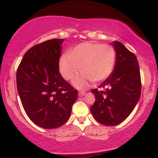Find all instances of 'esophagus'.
Instances as JSON below:
<instances>
[{
  "label": "esophagus",
  "mask_w": 158,
  "mask_h": 158,
  "mask_svg": "<svg viewBox=\"0 0 158 158\" xmlns=\"http://www.w3.org/2000/svg\"><path fill=\"white\" fill-rule=\"evenodd\" d=\"M85 94V92L84 91V90H80L79 92V95L81 96H81H84Z\"/></svg>",
  "instance_id": "obj_1"
}]
</instances>
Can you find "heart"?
I'll list each match as a JSON object with an SVG mask.
<instances>
[{"label":"heart","instance_id":"heart-1","mask_svg":"<svg viewBox=\"0 0 158 158\" xmlns=\"http://www.w3.org/2000/svg\"><path fill=\"white\" fill-rule=\"evenodd\" d=\"M116 63V52L109 44L84 42L74 47L69 54H64L59 61L61 75L67 81L73 80L80 70L84 73L74 80L79 89L89 87L93 81H101L110 75Z\"/></svg>","mask_w":158,"mask_h":158}]
</instances>
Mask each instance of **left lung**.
<instances>
[{
    "mask_svg": "<svg viewBox=\"0 0 158 158\" xmlns=\"http://www.w3.org/2000/svg\"><path fill=\"white\" fill-rule=\"evenodd\" d=\"M116 51V63L110 76L99 88L91 90L95 102L90 107L100 123L114 126L126 119L141 95V81L137 58L121 42L112 43Z\"/></svg>",
    "mask_w": 158,
    "mask_h": 158,
    "instance_id": "left-lung-1",
    "label": "left lung"
}]
</instances>
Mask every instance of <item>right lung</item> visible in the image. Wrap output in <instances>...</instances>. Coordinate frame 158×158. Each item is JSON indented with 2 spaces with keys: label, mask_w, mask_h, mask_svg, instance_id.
I'll list each match as a JSON object with an SVG mask.
<instances>
[{
  "label": "right lung",
  "mask_w": 158,
  "mask_h": 158,
  "mask_svg": "<svg viewBox=\"0 0 158 158\" xmlns=\"http://www.w3.org/2000/svg\"><path fill=\"white\" fill-rule=\"evenodd\" d=\"M63 39L36 44L23 56L17 70V90L32 122L45 129L63 125L78 98L77 90L59 72Z\"/></svg>",
  "instance_id": "add662e5"
}]
</instances>
